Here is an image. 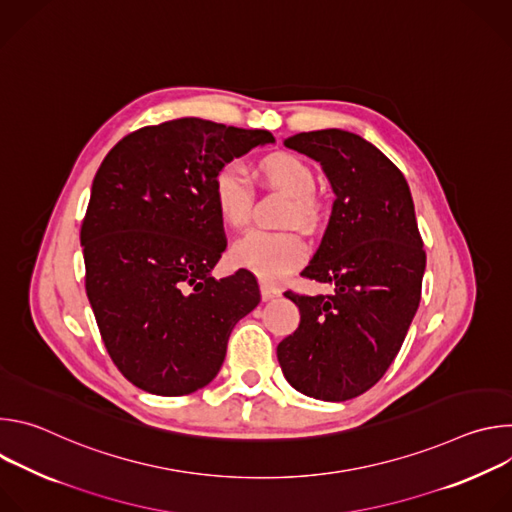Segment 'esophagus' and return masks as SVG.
<instances>
[{
  "label": "esophagus",
  "mask_w": 512,
  "mask_h": 512,
  "mask_svg": "<svg viewBox=\"0 0 512 512\" xmlns=\"http://www.w3.org/2000/svg\"><path fill=\"white\" fill-rule=\"evenodd\" d=\"M281 294V291L269 283H261V298L263 302H269V300H275L277 296Z\"/></svg>",
  "instance_id": "34e87169"
}]
</instances>
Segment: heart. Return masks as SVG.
<instances>
[{"label":"heart","mask_w":512,"mask_h":512,"mask_svg":"<svg viewBox=\"0 0 512 512\" xmlns=\"http://www.w3.org/2000/svg\"><path fill=\"white\" fill-rule=\"evenodd\" d=\"M261 172L271 186L291 198L285 212V225L314 229L320 221V206L314 198L318 180L314 170L298 156L273 154L263 160ZM251 184L239 164H227L212 180V198L221 221L233 229H241L249 221ZM308 257V245L298 233H265L251 231L233 247V259L239 267L255 273L267 283L285 279Z\"/></svg>","instance_id":"obj_1"}]
</instances>
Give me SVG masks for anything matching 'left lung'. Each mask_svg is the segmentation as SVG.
I'll list each match as a JSON object with an SVG mask.
<instances>
[{"label":"left lung","instance_id":"1","mask_svg":"<svg viewBox=\"0 0 512 512\" xmlns=\"http://www.w3.org/2000/svg\"><path fill=\"white\" fill-rule=\"evenodd\" d=\"M285 148L320 162L334 204L304 277L330 296L285 291L300 326L277 346L296 391L346 401L369 391L395 360L421 300L423 241L401 170L373 143L342 129L291 135Z\"/></svg>","mask_w":512,"mask_h":512}]
</instances>
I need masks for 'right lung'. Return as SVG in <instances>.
Returning <instances> with one entry per match:
<instances>
[{
	"instance_id": "1",
	"label": "right lung",
	"mask_w": 512,
	"mask_h": 512,
	"mask_svg": "<svg viewBox=\"0 0 512 512\" xmlns=\"http://www.w3.org/2000/svg\"><path fill=\"white\" fill-rule=\"evenodd\" d=\"M273 141L184 117L125 135L103 160L81 227L85 287L111 360L141 391L206 387L235 324L261 302L249 271L210 275L227 249L212 180Z\"/></svg>"
}]
</instances>
